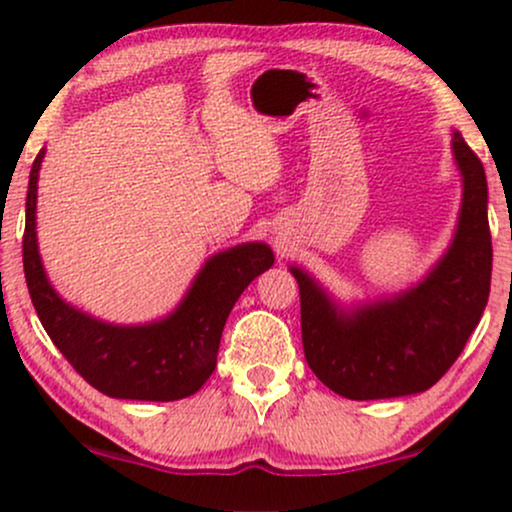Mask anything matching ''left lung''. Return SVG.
Listing matches in <instances>:
<instances>
[{
	"mask_svg": "<svg viewBox=\"0 0 512 512\" xmlns=\"http://www.w3.org/2000/svg\"><path fill=\"white\" fill-rule=\"evenodd\" d=\"M462 173V209L443 260L414 289L390 301L337 308L313 276L291 267L301 289L305 361L322 385L346 399L424 392L448 373L477 330L491 291L489 190L479 156L452 137Z\"/></svg>",
	"mask_w": 512,
	"mask_h": 512,
	"instance_id": "8db88e82",
	"label": "left lung"
}]
</instances>
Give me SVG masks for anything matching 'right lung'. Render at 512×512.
Instances as JSON below:
<instances>
[{
	"mask_svg": "<svg viewBox=\"0 0 512 512\" xmlns=\"http://www.w3.org/2000/svg\"><path fill=\"white\" fill-rule=\"evenodd\" d=\"M35 156L28 180L23 272L35 313L52 344L98 392L117 399L173 402L190 397L216 368L226 317L255 276L274 264L272 248L243 243L204 264L182 303L151 325L120 327L81 313L57 296L45 276L35 240L38 170Z\"/></svg>",
	"mask_w": 512,
	"mask_h": 512,
	"instance_id": "right-lung-1",
	"label": "right lung"
}]
</instances>
